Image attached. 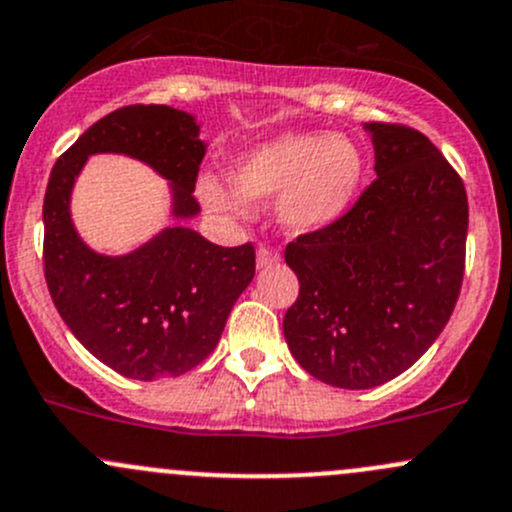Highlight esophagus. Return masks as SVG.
Instances as JSON below:
<instances>
[{
  "label": "esophagus",
  "mask_w": 512,
  "mask_h": 512,
  "mask_svg": "<svg viewBox=\"0 0 512 512\" xmlns=\"http://www.w3.org/2000/svg\"><path fill=\"white\" fill-rule=\"evenodd\" d=\"M278 261H281V254H278L276 249H271V246H258V251H256V266L258 268H271V266H276Z\"/></svg>",
  "instance_id": "1"
}]
</instances>
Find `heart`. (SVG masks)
<instances>
[{
	"instance_id": "1",
	"label": "heart",
	"mask_w": 512,
	"mask_h": 512,
	"mask_svg": "<svg viewBox=\"0 0 512 512\" xmlns=\"http://www.w3.org/2000/svg\"><path fill=\"white\" fill-rule=\"evenodd\" d=\"M365 175L360 147L345 135L291 133L266 142L231 165L234 189L217 177H202L197 194L224 219L249 212L246 199H276L278 221L293 234L335 224L357 197Z\"/></svg>"
}]
</instances>
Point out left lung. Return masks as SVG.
<instances>
[{
    "label": "left lung",
    "mask_w": 512,
    "mask_h": 512,
    "mask_svg": "<svg viewBox=\"0 0 512 512\" xmlns=\"http://www.w3.org/2000/svg\"><path fill=\"white\" fill-rule=\"evenodd\" d=\"M377 179L335 224L286 246L298 300L291 355L340 389H372L414 365L449 323L466 263L468 199L426 135L365 123Z\"/></svg>",
    "instance_id": "8db88e82"
}]
</instances>
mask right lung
<instances>
[{
  "label": "right lung",
  "mask_w": 512,
  "mask_h": 512,
  "mask_svg": "<svg viewBox=\"0 0 512 512\" xmlns=\"http://www.w3.org/2000/svg\"><path fill=\"white\" fill-rule=\"evenodd\" d=\"M145 162L170 182L172 217H197L207 145L194 115L170 105H125L93 123L59 157L44 197V276L76 340L123 377H179L207 360L236 298L254 281V246H217L189 226H167L140 249H88L71 219V192L91 155Z\"/></svg>",
  "instance_id": "1"
}]
</instances>
